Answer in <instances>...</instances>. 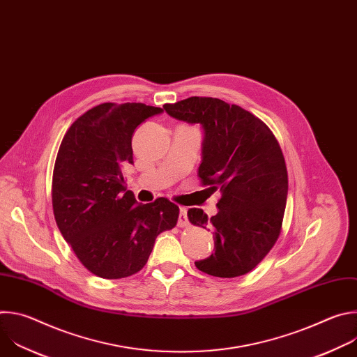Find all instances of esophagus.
Instances as JSON below:
<instances>
[{"instance_id": "obj_1", "label": "esophagus", "mask_w": 357, "mask_h": 357, "mask_svg": "<svg viewBox=\"0 0 357 357\" xmlns=\"http://www.w3.org/2000/svg\"><path fill=\"white\" fill-rule=\"evenodd\" d=\"M178 226H179V227H186V226H189V220H188V211H186V208H181V209H179Z\"/></svg>"}]
</instances>
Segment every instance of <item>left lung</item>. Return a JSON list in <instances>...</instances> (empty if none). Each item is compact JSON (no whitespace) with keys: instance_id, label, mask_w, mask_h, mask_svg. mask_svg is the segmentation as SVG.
<instances>
[{"instance_id":"1","label":"left lung","mask_w":357,"mask_h":357,"mask_svg":"<svg viewBox=\"0 0 357 357\" xmlns=\"http://www.w3.org/2000/svg\"><path fill=\"white\" fill-rule=\"evenodd\" d=\"M165 112L181 121L200 124L205 132L197 175L209 195L219 192V212L208 218L189 209V222L211 227L215 252L195 266L213 277L250 273L270 252L282 226L288 174L281 146L254 114L213 97H189Z\"/></svg>"}]
</instances>
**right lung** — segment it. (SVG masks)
Returning <instances> with one entry per match:
<instances>
[{
	"mask_svg": "<svg viewBox=\"0 0 357 357\" xmlns=\"http://www.w3.org/2000/svg\"><path fill=\"white\" fill-rule=\"evenodd\" d=\"M162 109L103 103L66 131L52 178L56 225L94 275L119 280L138 273L160 233L176 226L179 208L167 197L137 203L123 168L132 164L134 130Z\"/></svg>",
	"mask_w": 357,
	"mask_h": 357,
	"instance_id": "add662e5",
	"label": "right lung"
}]
</instances>
